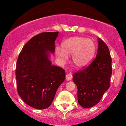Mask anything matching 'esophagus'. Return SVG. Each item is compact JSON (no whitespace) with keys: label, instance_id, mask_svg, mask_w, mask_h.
I'll use <instances>...</instances> for the list:
<instances>
[{"label":"esophagus","instance_id":"obj_1","mask_svg":"<svg viewBox=\"0 0 126 126\" xmlns=\"http://www.w3.org/2000/svg\"><path fill=\"white\" fill-rule=\"evenodd\" d=\"M65 78H66V79L67 80V81H70V80L72 79V78H73V74H72V73H67V74H66V76H65Z\"/></svg>","mask_w":126,"mask_h":126}]
</instances>
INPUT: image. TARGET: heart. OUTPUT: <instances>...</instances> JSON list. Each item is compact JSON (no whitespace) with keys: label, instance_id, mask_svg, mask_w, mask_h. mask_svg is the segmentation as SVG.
Wrapping results in <instances>:
<instances>
[{"label":"heart","instance_id":"b5f03b06","mask_svg":"<svg viewBox=\"0 0 126 126\" xmlns=\"http://www.w3.org/2000/svg\"><path fill=\"white\" fill-rule=\"evenodd\" d=\"M62 50L57 48L55 54L60 61H65L68 56L73 55V64L78 67L87 65L92 61L95 45L91 39L74 36L67 39L62 43Z\"/></svg>","mask_w":126,"mask_h":126}]
</instances>
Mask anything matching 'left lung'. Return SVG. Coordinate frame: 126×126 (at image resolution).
Returning a JSON list of instances; mask_svg holds the SVG:
<instances>
[{
  "label": "left lung",
  "instance_id": "obj_1",
  "mask_svg": "<svg viewBox=\"0 0 126 126\" xmlns=\"http://www.w3.org/2000/svg\"><path fill=\"white\" fill-rule=\"evenodd\" d=\"M98 41L96 58L88 66L73 75L78 88V101L85 109L97 104L110 86L112 59L107 45L100 38Z\"/></svg>",
  "mask_w": 126,
  "mask_h": 126
}]
</instances>
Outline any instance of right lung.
I'll use <instances>...</instances> for the list:
<instances>
[{
	"instance_id": "1",
	"label": "right lung",
	"mask_w": 126,
	"mask_h": 126,
	"mask_svg": "<svg viewBox=\"0 0 126 126\" xmlns=\"http://www.w3.org/2000/svg\"><path fill=\"white\" fill-rule=\"evenodd\" d=\"M58 33L44 32L33 36L23 47L17 58V93L24 103L34 109L48 107L65 79V71L52 65L48 59L49 52H55Z\"/></svg>"
}]
</instances>
